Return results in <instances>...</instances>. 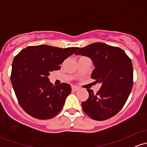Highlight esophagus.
<instances>
[{"label": "esophagus", "instance_id": "esophagus-1", "mask_svg": "<svg viewBox=\"0 0 147 147\" xmlns=\"http://www.w3.org/2000/svg\"><path fill=\"white\" fill-rule=\"evenodd\" d=\"M72 91H78V90H79V88H78V87H77V86H72Z\"/></svg>", "mask_w": 147, "mask_h": 147}]
</instances>
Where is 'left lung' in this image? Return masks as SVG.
Returning a JSON list of instances; mask_svg holds the SVG:
<instances>
[{
    "mask_svg": "<svg viewBox=\"0 0 147 147\" xmlns=\"http://www.w3.org/2000/svg\"><path fill=\"white\" fill-rule=\"evenodd\" d=\"M75 54L91 58L96 66L91 78L102 84L96 93L86 89L89 96L82 103L84 112L96 121L114 117L123 108L133 88L131 59L121 48L102 42L79 48Z\"/></svg>",
    "mask_w": 147,
    "mask_h": 147,
    "instance_id": "8db88e82",
    "label": "left lung"
}]
</instances>
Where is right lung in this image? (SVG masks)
<instances>
[{"instance_id":"right-lung-1","label":"right lung","mask_w":147,"mask_h":147,"mask_svg":"<svg viewBox=\"0 0 147 147\" xmlns=\"http://www.w3.org/2000/svg\"><path fill=\"white\" fill-rule=\"evenodd\" d=\"M79 47H55L49 45L29 46L14 57L11 82L19 104L27 114L40 120L57 115L71 92L69 84L54 86L49 73L61 69L60 64Z\"/></svg>"}]
</instances>
